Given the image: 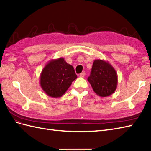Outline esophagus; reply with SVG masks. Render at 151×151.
Listing matches in <instances>:
<instances>
[{"instance_id":"esophagus-1","label":"esophagus","mask_w":151,"mask_h":151,"mask_svg":"<svg viewBox=\"0 0 151 151\" xmlns=\"http://www.w3.org/2000/svg\"><path fill=\"white\" fill-rule=\"evenodd\" d=\"M85 75H86V73L85 72H82V73H81L80 74V76H81V77H82V78H84V76H85Z\"/></svg>"}]
</instances>
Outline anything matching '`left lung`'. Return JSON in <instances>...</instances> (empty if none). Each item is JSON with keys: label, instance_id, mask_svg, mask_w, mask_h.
<instances>
[{"label": "left lung", "instance_id": "1", "mask_svg": "<svg viewBox=\"0 0 151 151\" xmlns=\"http://www.w3.org/2000/svg\"><path fill=\"white\" fill-rule=\"evenodd\" d=\"M93 90L102 97L113 94L117 86L116 70L107 61L95 60L88 78Z\"/></svg>", "mask_w": 151, "mask_h": 151}]
</instances>
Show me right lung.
Wrapping results in <instances>:
<instances>
[{
	"label": "right lung",
	"mask_w": 151,
	"mask_h": 151,
	"mask_svg": "<svg viewBox=\"0 0 151 151\" xmlns=\"http://www.w3.org/2000/svg\"><path fill=\"white\" fill-rule=\"evenodd\" d=\"M77 78L73 67L64 58L51 60L40 75L41 88L50 97L58 98L65 94L72 82Z\"/></svg>",
	"instance_id": "right-lung-1"
}]
</instances>
